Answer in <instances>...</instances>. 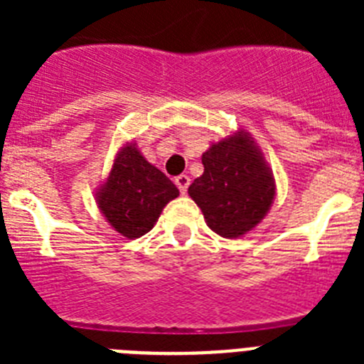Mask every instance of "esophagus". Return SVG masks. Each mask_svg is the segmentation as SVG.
<instances>
[{"label":"esophagus","instance_id":"34e87169","mask_svg":"<svg viewBox=\"0 0 364 364\" xmlns=\"http://www.w3.org/2000/svg\"><path fill=\"white\" fill-rule=\"evenodd\" d=\"M189 182H191V178H189L188 175H180V176H176V178H175L176 188L180 189V193H182V195H186V193H188Z\"/></svg>","mask_w":364,"mask_h":364}]
</instances>
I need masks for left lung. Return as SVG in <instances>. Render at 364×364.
<instances>
[{"instance_id": "8db88e82", "label": "left lung", "mask_w": 364, "mask_h": 364, "mask_svg": "<svg viewBox=\"0 0 364 364\" xmlns=\"http://www.w3.org/2000/svg\"><path fill=\"white\" fill-rule=\"evenodd\" d=\"M204 173L189 186L205 224L224 239L255 230L275 200V176L255 138L246 129L231 131L202 154Z\"/></svg>"}]
</instances>
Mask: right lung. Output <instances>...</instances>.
<instances>
[{"instance_id":"add662e5","label":"right lung","mask_w":364,"mask_h":364,"mask_svg":"<svg viewBox=\"0 0 364 364\" xmlns=\"http://www.w3.org/2000/svg\"><path fill=\"white\" fill-rule=\"evenodd\" d=\"M176 197V186L147 162L134 140L122 144L95 191L98 210L125 239H138L153 230L164 208Z\"/></svg>"}]
</instances>
